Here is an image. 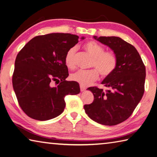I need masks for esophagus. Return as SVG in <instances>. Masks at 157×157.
Instances as JSON below:
<instances>
[{"mask_svg": "<svg viewBox=\"0 0 157 157\" xmlns=\"http://www.w3.org/2000/svg\"><path fill=\"white\" fill-rule=\"evenodd\" d=\"M86 88L85 86H82V85H80V90L82 91V92H83V91L86 90Z\"/></svg>", "mask_w": 157, "mask_h": 157, "instance_id": "34e87169", "label": "esophagus"}]
</instances>
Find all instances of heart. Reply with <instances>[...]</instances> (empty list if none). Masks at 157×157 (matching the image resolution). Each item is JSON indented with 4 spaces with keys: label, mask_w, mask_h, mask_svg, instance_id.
<instances>
[{
    "label": "heart",
    "mask_w": 157,
    "mask_h": 157,
    "mask_svg": "<svg viewBox=\"0 0 157 157\" xmlns=\"http://www.w3.org/2000/svg\"><path fill=\"white\" fill-rule=\"evenodd\" d=\"M84 49L93 57L90 67L95 69L79 70L71 75V79L83 86H86L95 81L99 73L103 78L109 76L115 70L117 59L115 54L110 51H104V47L95 41H89L84 45ZM76 47H73L67 51L64 57V62L67 68L73 69L75 67V56Z\"/></svg>",
    "instance_id": "b5f03b06"
}]
</instances>
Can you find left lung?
Instances as JSON below:
<instances>
[{"instance_id": "left-lung-1", "label": "left lung", "mask_w": 157, "mask_h": 157, "mask_svg": "<svg viewBox=\"0 0 157 157\" xmlns=\"http://www.w3.org/2000/svg\"><path fill=\"white\" fill-rule=\"evenodd\" d=\"M93 38L106 45L115 54V70L101 84L108 88L90 87L93 93L92 104L84 105L85 112L97 123L115 126L129 117L144 93L146 67L137 50L132 44L115 36Z\"/></svg>"}]
</instances>
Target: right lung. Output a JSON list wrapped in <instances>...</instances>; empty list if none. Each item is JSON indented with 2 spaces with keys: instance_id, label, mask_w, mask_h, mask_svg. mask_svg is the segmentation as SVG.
Instances as JSON below:
<instances>
[{
  "instance_id": "obj_1",
  "label": "right lung",
  "mask_w": 157,
  "mask_h": 157,
  "mask_svg": "<svg viewBox=\"0 0 157 157\" xmlns=\"http://www.w3.org/2000/svg\"><path fill=\"white\" fill-rule=\"evenodd\" d=\"M78 42L73 34L49 33L34 37L18 53L13 88L20 106L29 117L55 118L63 113L64 97L80 92L78 82L66 80L69 71L64 62L67 51ZM58 81V86H51V82Z\"/></svg>"
}]
</instances>
